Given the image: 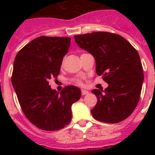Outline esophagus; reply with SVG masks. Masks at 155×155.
I'll return each mask as SVG.
<instances>
[{
	"label": "esophagus",
	"mask_w": 155,
	"mask_h": 155,
	"mask_svg": "<svg viewBox=\"0 0 155 155\" xmlns=\"http://www.w3.org/2000/svg\"><path fill=\"white\" fill-rule=\"evenodd\" d=\"M87 93H88V91H87V90H84V89H82L81 90V94L84 96V95H87Z\"/></svg>",
	"instance_id": "esophagus-1"
}]
</instances>
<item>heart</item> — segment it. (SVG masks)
Segmentation results:
<instances>
[{"mask_svg":"<svg viewBox=\"0 0 155 155\" xmlns=\"http://www.w3.org/2000/svg\"><path fill=\"white\" fill-rule=\"evenodd\" d=\"M73 81L76 84L78 85H81L82 84V81H81V80H80V79H74L73 80Z\"/></svg>","mask_w":155,"mask_h":155,"instance_id":"heart-1","label":"heart"}]
</instances>
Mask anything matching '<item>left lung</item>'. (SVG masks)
Listing matches in <instances>:
<instances>
[{"instance_id": "8db88e82", "label": "left lung", "mask_w": 155, "mask_h": 155, "mask_svg": "<svg viewBox=\"0 0 155 155\" xmlns=\"http://www.w3.org/2000/svg\"><path fill=\"white\" fill-rule=\"evenodd\" d=\"M75 42L94 56L96 72L108 86L94 89L97 103L91 110L102 122L118 123L130 117L137 105L144 80L137 50L117 34L93 32L75 35Z\"/></svg>"}]
</instances>
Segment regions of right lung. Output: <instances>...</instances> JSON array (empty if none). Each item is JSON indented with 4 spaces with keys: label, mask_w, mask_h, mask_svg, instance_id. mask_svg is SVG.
<instances>
[{
    "label": "right lung",
    "mask_w": 155,
    "mask_h": 155,
    "mask_svg": "<svg viewBox=\"0 0 155 155\" xmlns=\"http://www.w3.org/2000/svg\"><path fill=\"white\" fill-rule=\"evenodd\" d=\"M70 46V38L41 36L25 45L14 59L11 80L21 110L42 130L54 131L68 125L71 105L81 97L80 88L73 85L60 92L49 85L59 74Z\"/></svg>",
    "instance_id": "1"
}]
</instances>
